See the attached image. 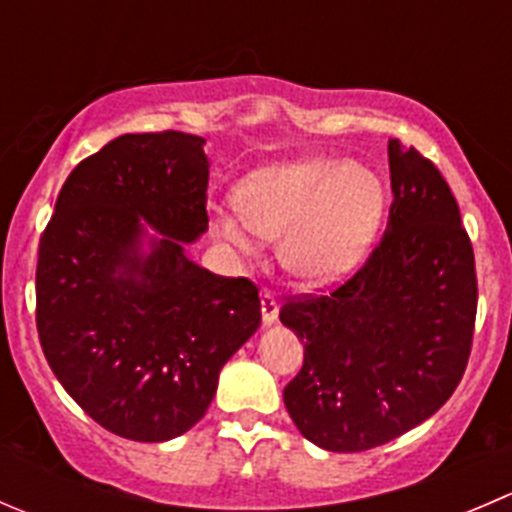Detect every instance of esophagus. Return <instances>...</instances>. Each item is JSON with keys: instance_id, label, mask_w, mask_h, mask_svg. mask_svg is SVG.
<instances>
[{"instance_id": "1", "label": "esophagus", "mask_w": 512, "mask_h": 512, "mask_svg": "<svg viewBox=\"0 0 512 512\" xmlns=\"http://www.w3.org/2000/svg\"><path fill=\"white\" fill-rule=\"evenodd\" d=\"M260 307H262V322L265 325H272V322H277V315H280V305H277L275 295L272 292H262L260 295Z\"/></svg>"}]
</instances>
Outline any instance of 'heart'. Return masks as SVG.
<instances>
[{
  "instance_id": "b5f03b06",
  "label": "heart",
  "mask_w": 512,
  "mask_h": 512,
  "mask_svg": "<svg viewBox=\"0 0 512 512\" xmlns=\"http://www.w3.org/2000/svg\"><path fill=\"white\" fill-rule=\"evenodd\" d=\"M235 212L215 210L217 240L252 255L255 235L277 242L282 267L307 285L340 280L380 230V177L340 157L277 162L250 172L232 192Z\"/></svg>"
}]
</instances>
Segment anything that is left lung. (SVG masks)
<instances>
[{
	"label": "left lung",
	"instance_id": "1",
	"mask_svg": "<svg viewBox=\"0 0 512 512\" xmlns=\"http://www.w3.org/2000/svg\"><path fill=\"white\" fill-rule=\"evenodd\" d=\"M388 230L327 295L282 305L305 342L285 408L310 443L360 453L413 430L458 388L473 345L478 280L468 232L438 167L388 142Z\"/></svg>",
	"mask_w": 512,
	"mask_h": 512
}]
</instances>
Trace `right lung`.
<instances>
[{
    "instance_id": "obj_1",
    "label": "right lung",
    "mask_w": 512,
    "mask_h": 512,
    "mask_svg": "<svg viewBox=\"0 0 512 512\" xmlns=\"http://www.w3.org/2000/svg\"><path fill=\"white\" fill-rule=\"evenodd\" d=\"M202 145L172 130L117 137L74 167L39 240L44 357L94 423L137 443L187 433L262 320L250 280L185 250L207 230Z\"/></svg>"
}]
</instances>
